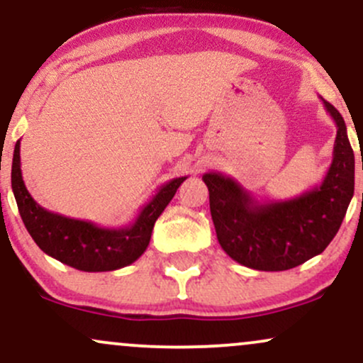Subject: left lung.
<instances>
[{"instance_id": "8db88e82", "label": "left lung", "mask_w": 363, "mask_h": 363, "mask_svg": "<svg viewBox=\"0 0 363 363\" xmlns=\"http://www.w3.org/2000/svg\"><path fill=\"white\" fill-rule=\"evenodd\" d=\"M320 101L338 131L331 165L319 186L290 199L259 201L235 179L203 174L216 239L232 259L247 268L285 272L309 261L335 239L347 215L355 189V155L341 114Z\"/></svg>"}]
</instances>
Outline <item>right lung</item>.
Masks as SVG:
<instances>
[{
	"instance_id": "add662e5",
	"label": "right lung",
	"mask_w": 363,
	"mask_h": 363,
	"mask_svg": "<svg viewBox=\"0 0 363 363\" xmlns=\"http://www.w3.org/2000/svg\"><path fill=\"white\" fill-rule=\"evenodd\" d=\"M186 179L187 176L176 177L158 187L133 223L109 228L52 213L40 206L25 187L20 169V140L15 145L11 164V189L25 228L34 242L62 264L90 273L114 272L138 259L147 251L157 218Z\"/></svg>"
}]
</instances>
